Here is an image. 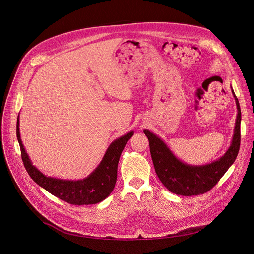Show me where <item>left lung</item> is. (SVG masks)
Listing matches in <instances>:
<instances>
[{"instance_id": "8db88e82", "label": "left lung", "mask_w": 254, "mask_h": 254, "mask_svg": "<svg viewBox=\"0 0 254 254\" xmlns=\"http://www.w3.org/2000/svg\"><path fill=\"white\" fill-rule=\"evenodd\" d=\"M231 90L237 106L234 134L229 149L219 160L202 166L187 165L176 158L159 136L148 129L143 130L149 138L151 156L156 173L170 192L182 196L204 194L219 182L222 176L234 163L240 148L241 111L232 87Z\"/></svg>"}]
</instances>
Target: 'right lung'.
Listing matches in <instances>:
<instances>
[{"instance_id":"add662e5","label":"right lung","mask_w":254,"mask_h":254,"mask_svg":"<svg viewBox=\"0 0 254 254\" xmlns=\"http://www.w3.org/2000/svg\"><path fill=\"white\" fill-rule=\"evenodd\" d=\"M19 125L18 116L17 138L20 144L22 161L25 169L35 183H37L53 196L72 205L96 204L110 196L116 186L120 157L126 143L133 134L132 130L111 143L100 164L87 178L77 181H68L47 177L32 165L20 137Z\"/></svg>"}]
</instances>
